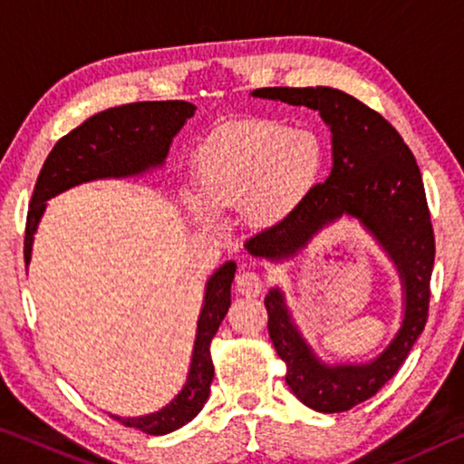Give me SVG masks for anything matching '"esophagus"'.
Masks as SVG:
<instances>
[{
	"label": "esophagus",
	"instance_id": "obj_1",
	"mask_svg": "<svg viewBox=\"0 0 464 464\" xmlns=\"http://www.w3.org/2000/svg\"><path fill=\"white\" fill-rule=\"evenodd\" d=\"M237 290L246 296H257L262 293V276L254 270H246L237 276Z\"/></svg>",
	"mask_w": 464,
	"mask_h": 464
}]
</instances>
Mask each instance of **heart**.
<instances>
[{"mask_svg": "<svg viewBox=\"0 0 464 464\" xmlns=\"http://www.w3.org/2000/svg\"><path fill=\"white\" fill-rule=\"evenodd\" d=\"M325 160L315 130L272 119L237 121L204 140L196 155V188L217 208L243 207L254 225L276 227L307 202ZM194 213L213 217L200 202Z\"/></svg>", "mask_w": 464, "mask_h": 464, "instance_id": "heart-1", "label": "heart"}]
</instances>
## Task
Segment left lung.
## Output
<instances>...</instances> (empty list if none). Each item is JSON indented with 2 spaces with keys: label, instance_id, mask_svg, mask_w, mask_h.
<instances>
[{
  "label": "left lung",
  "instance_id": "left-lung-1",
  "mask_svg": "<svg viewBox=\"0 0 464 464\" xmlns=\"http://www.w3.org/2000/svg\"><path fill=\"white\" fill-rule=\"evenodd\" d=\"M251 96L317 110L332 130L334 168L293 217L247 241L249 254L288 260L324 227L348 215L372 233L401 278V327L366 364H324L296 329L282 290L272 288L264 298L270 340L286 364L290 391L315 411H348L397 374L428 321L436 246L418 161L391 122L345 92L324 85L260 88Z\"/></svg>",
  "mask_w": 464,
  "mask_h": 464
}]
</instances>
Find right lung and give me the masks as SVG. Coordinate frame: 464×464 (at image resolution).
<instances>
[{
	"label": "right lung",
	"mask_w": 464,
	"mask_h": 464,
	"mask_svg": "<svg viewBox=\"0 0 464 464\" xmlns=\"http://www.w3.org/2000/svg\"><path fill=\"white\" fill-rule=\"evenodd\" d=\"M196 106L184 100L135 102L93 114L69 135L57 140L38 174L30 200L24 237V260L30 264L36 227L53 196L104 178H130L160 168L166 161L171 139L192 119ZM235 262H225L207 282L196 327L192 362L182 391L160 411L140 418L110 415L122 426L149 436L169 434L194 420L204 407L215 376L210 342L231 304Z\"/></svg>",
	"instance_id": "right-lung-1"
}]
</instances>
